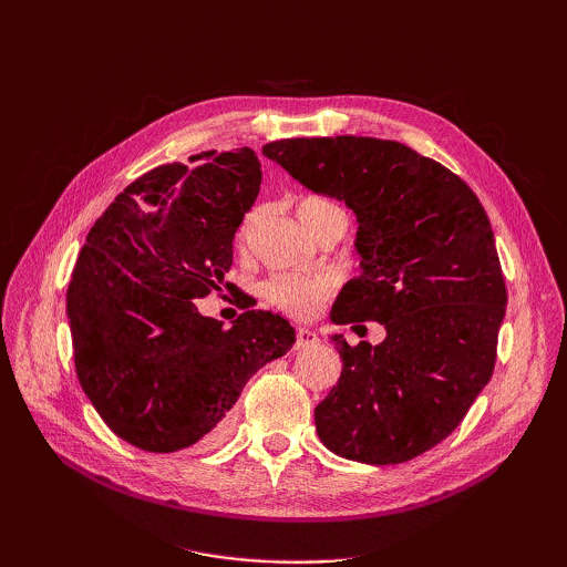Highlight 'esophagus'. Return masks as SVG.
I'll list each match as a JSON object with an SVG mask.
<instances>
[{"instance_id": "1", "label": "esophagus", "mask_w": 567, "mask_h": 567, "mask_svg": "<svg viewBox=\"0 0 567 567\" xmlns=\"http://www.w3.org/2000/svg\"><path fill=\"white\" fill-rule=\"evenodd\" d=\"M317 340H319V338H317V333H315V331H310V329H298V331H296V348H298V350H302V348H312Z\"/></svg>"}]
</instances>
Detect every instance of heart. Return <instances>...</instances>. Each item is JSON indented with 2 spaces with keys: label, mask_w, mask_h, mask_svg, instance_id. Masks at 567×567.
Returning <instances> with one entry per match:
<instances>
[{
  "label": "heart",
  "mask_w": 567,
  "mask_h": 567,
  "mask_svg": "<svg viewBox=\"0 0 567 567\" xmlns=\"http://www.w3.org/2000/svg\"><path fill=\"white\" fill-rule=\"evenodd\" d=\"M329 210H340V208H336L331 200H323L317 196L302 198L298 203V217L305 221ZM250 225H252V215H248L244 227L238 229V241L241 244H246ZM333 288H336V279L326 271H277L265 281L262 296L269 305L277 307V310L296 319H307L317 315L321 302L333 293Z\"/></svg>",
  "instance_id": "b5f03b06"
}]
</instances>
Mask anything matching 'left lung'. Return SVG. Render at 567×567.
<instances>
[{"instance_id": "obj_1", "label": "left lung", "mask_w": 567, "mask_h": 567, "mask_svg": "<svg viewBox=\"0 0 567 567\" xmlns=\"http://www.w3.org/2000/svg\"><path fill=\"white\" fill-rule=\"evenodd\" d=\"M262 153L357 215L362 274L342 286L333 323L379 321L381 346H348L315 409L333 454L388 466L447 437L494 371L506 284L492 225L471 186L414 148L373 136L281 140Z\"/></svg>"}]
</instances>
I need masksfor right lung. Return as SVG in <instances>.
Returning a JSON list of instances; mask_svg holds the SVG:
<instances>
[{
	"label": "right lung",
	"instance_id": "right-lung-1",
	"mask_svg": "<svg viewBox=\"0 0 567 567\" xmlns=\"http://www.w3.org/2000/svg\"><path fill=\"white\" fill-rule=\"evenodd\" d=\"M134 179L87 234L65 293L80 385L111 431L144 452L215 442L238 394L296 342L284 317L231 329L196 298L231 288L234 234L260 194L255 151H205Z\"/></svg>",
	"mask_w": 567,
	"mask_h": 567
}]
</instances>
